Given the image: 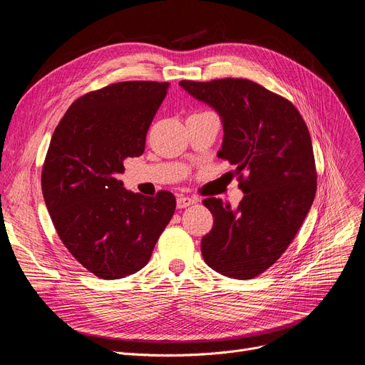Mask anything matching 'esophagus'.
Masks as SVG:
<instances>
[{"mask_svg":"<svg viewBox=\"0 0 365 365\" xmlns=\"http://www.w3.org/2000/svg\"><path fill=\"white\" fill-rule=\"evenodd\" d=\"M198 200L194 198V197H185V195H180L178 197V208H185V207H189L195 204Z\"/></svg>","mask_w":365,"mask_h":365,"instance_id":"1","label":"esophagus"}]
</instances>
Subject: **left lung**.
Segmentation results:
<instances>
[{"label": "left lung", "mask_w": 365, "mask_h": 365, "mask_svg": "<svg viewBox=\"0 0 365 365\" xmlns=\"http://www.w3.org/2000/svg\"><path fill=\"white\" fill-rule=\"evenodd\" d=\"M222 117L217 157L235 170L244 192L237 210L205 198L212 231L201 240L205 263L216 272L252 279L282 256L317 192V167L308 127L282 96L244 78L179 83Z\"/></svg>", "instance_id": "1"}]
</instances>
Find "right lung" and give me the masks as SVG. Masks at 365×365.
<instances>
[{"label": "right lung", "mask_w": 365, "mask_h": 365, "mask_svg": "<svg viewBox=\"0 0 365 365\" xmlns=\"http://www.w3.org/2000/svg\"><path fill=\"white\" fill-rule=\"evenodd\" d=\"M168 83L123 81L76 99L57 124L41 173L57 235L87 271L118 279L149 262L175 215L168 190L133 194L118 180L124 160L140 157Z\"/></svg>", "instance_id": "obj_1"}]
</instances>
